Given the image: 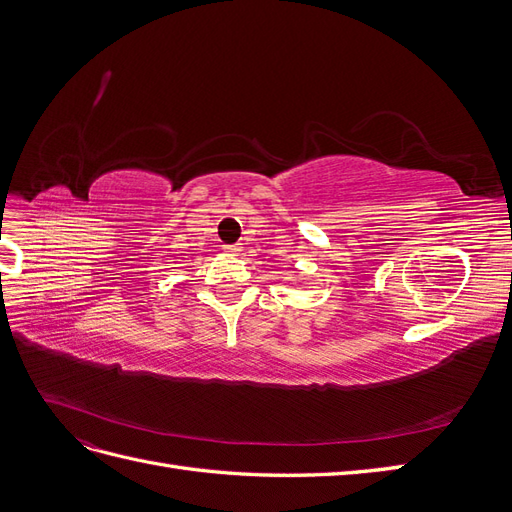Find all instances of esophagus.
I'll use <instances>...</instances> for the list:
<instances>
[{
	"label": "esophagus",
	"instance_id": "esophagus-1",
	"mask_svg": "<svg viewBox=\"0 0 512 512\" xmlns=\"http://www.w3.org/2000/svg\"><path fill=\"white\" fill-rule=\"evenodd\" d=\"M224 252H228L230 256H237L241 252L239 245H224Z\"/></svg>",
	"mask_w": 512,
	"mask_h": 512
}]
</instances>
